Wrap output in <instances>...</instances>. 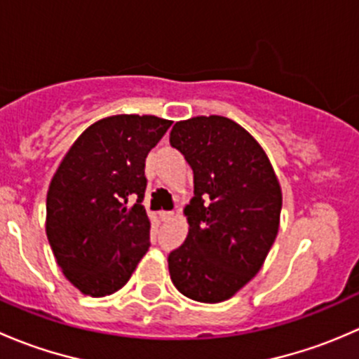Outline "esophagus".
<instances>
[{"label":"esophagus","instance_id":"34e87169","mask_svg":"<svg viewBox=\"0 0 359 359\" xmlns=\"http://www.w3.org/2000/svg\"><path fill=\"white\" fill-rule=\"evenodd\" d=\"M173 217V212H159V219L161 220H170Z\"/></svg>","mask_w":359,"mask_h":359}]
</instances>
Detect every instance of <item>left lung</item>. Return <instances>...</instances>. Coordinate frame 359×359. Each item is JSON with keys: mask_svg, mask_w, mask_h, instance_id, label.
<instances>
[{"mask_svg": "<svg viewBox=\"0 0 359 359\" xmlns=\"http://www.w3.org/2000/svg\"><path fill=\"white\" fill-rule=\"evenodd\" d=\"M170 144L194 173L189 234L168 255L170 278L189 299L222 302L259 273L276 240L280 182L259 142L224 116L177 121Z\"/></svg>", "mask_w": 359, "mask_h": 359, "instance_id": "1", "label": "left lung"}]
</instances>
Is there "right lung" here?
<instances>
[{
    "label": "right lung",
    "instance_id": "add662e5",
    "mask_svg": "<svg viewBox=\"0 0 359 359\" xmlns=\"http://www.w3.org/2000/svg\"><path fill=\"white\" fill-rule=\"evenodd\" d=\"M170 125L158 116L100 119L76 139L50 182L46 236L64 276L85 295L125 287L149 250L144 168Z\"/></svg>",
    "mask_w": 359,
    "mask_h": 359
}]
</instances>
